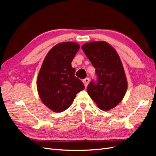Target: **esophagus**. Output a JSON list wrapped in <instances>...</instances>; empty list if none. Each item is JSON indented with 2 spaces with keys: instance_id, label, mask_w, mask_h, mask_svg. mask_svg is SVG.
I'll return each instance as SVG.
<instances>
[{
  "instance_id": "1",
  "label": "esophagus",
  "mask_w": 156,
  "mask_h": 156,
  "mask_svg": "<svg viewBox=\"0 0 156 156\" xmlns=\"http://www.w3.org/2000/svg\"><path fill=\"white\" fill-rule=\"evenodd\" d=\"M83 83H84V86H85V87H87L88 86V84L89 82H90V79L88 78V77L85 78V79H84L83 80Z\"/></svg>"
}]
</instances>
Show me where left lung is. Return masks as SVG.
<instances>
[{
  "instance_id": "obj_1",
  "label": "left lung",
  "mask_w": 156,
  "mask_h": 156,
  "mask_svg": "<svg viewBox=\"0 0 156 156\" xmlns=\"http://www.w3.org/2000/svg\"><path fill=\"white\" fill-rule=\"evenodd\" d=\"M82 49L96 68L97 77L87 87L88 95L100 109H111L122 101L127 87L119 56L111 45L102 41L85 44Z\"/></svg>"
}]
</instances>
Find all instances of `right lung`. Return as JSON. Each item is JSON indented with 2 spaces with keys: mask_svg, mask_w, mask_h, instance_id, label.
I'll return each mask as SVG.
<instances>
[{
  "mask_svg": "<svg viewBox=\"0 0 156 156\" xmlns=\"http://www.w3.org/2000/svg\"><path fill=\"white\" fill-rule=\"evenodd\" d=\"M79 48L75 42L58 44L49 51L42 64L37 91L42 102L54 112L66 110L76 94L85 88L75 76V69L71 64Z\"/></svg>",
  "mask_w": 156,
  "mask_h": 156,
  "instance_id": "1",
  "label": "right lung"
}]
</instances>
